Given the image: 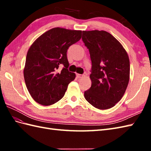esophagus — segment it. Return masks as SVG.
<instances>
[{
	"instance_id": "1",
	"label": "esophagus",
	"mask_w": 151,
	"mask_h": 151,
	"mask_svg": "<svg viewBox=\"0 0 151 151\" xmlns=\"http://www.w3.org/2000/svg\"><path fill=\"white\" fill-rule=\"evenodd\" d=\"M76 76H77V78H81L82 77H84V75H81V74H76Z\"/></svg>"
}]
</instances>
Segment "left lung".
Masks as SVG:
<instances>
[{
  "label": "left lung",
  "instance_id": "left-lung-1",
  "mask_svg": "<svg viewBox=\"0 0 151 151\" xmlns=\"http://www.w3.org/2000/svg\"><path fill=\"white\" fill-rule=\"evenodd\" d=\"M82 40L91 60V86L84 92V97L100 110L111 108L123 97L129 84V56L122 45L106 31H83Z\"/></svg>",
  "mask_w": 151,
  "mask_h": 151
}]
</instances>
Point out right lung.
<instances>
[{
  "mask_svg": "<svg viewBox=\"0 0 151 151\" xmlns=\"http://www.w3.org/2000/svg\"><path fill=\"white\" fill-rule=\"evenodd\" d=\"M82 31L54 28L41 35L28 50L24 69L28 91L41 105L56 103L65 95L75 74L69 71L67 52L81 39ZM64 65L61 72L57 69Z\"/></svg>",
  "mask_w": 151,
  "mask_h": 151,
  "instance_id": "1",
  "label": "right lung"
}]
</instances>
